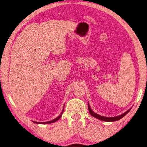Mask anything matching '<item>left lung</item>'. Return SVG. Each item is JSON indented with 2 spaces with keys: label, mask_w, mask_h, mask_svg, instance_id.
I'll list each match as a JSON object with an SVG mask.
<instances>
[{
  "label": "left lung",
  "mask_w": 147,
  "mask_h": 147,
  "mask_svg": "<svg viewBox=\"0 0 147 147\" xmlns=\"http://www.w3.org/2000/svg\"><path fill=\"white\" fill-rule=\"evenodd\" d=\"M88 111H89V112L90 114H91L93 117H94L96 119H98L99 120H101V121H118L121 119L122 117H123L124 115H126L128 112H129V111L131 110V109H129L128 111H126V112H124V113H123V114H121L120 115H118V116H115V117H104V116H102V115H100L97 114L95 113L94 112H93L92 110L91 109V108H90V105L88 103Z\"/></svg>",
  "instance_id": "8db88e82"
}]
</instances>
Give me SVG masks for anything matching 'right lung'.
Returning a JSON list of instances; mask_svg holds the SVG:
<instances>
[{
	"instance_id": "obj_1",
	"label": "right lung",
	"mask_w": 147,
	"mask_h": 147,
	"mask_svg": "<svg viewBox=\"0 0 147 147\" xmlns=\"http://www.w3.org/2000/svg\"><path fill=\"white\" fill-rule=\"evenodd\" d=\"M63 111H64V109H63V110H62V112L61 114L60 115H59V117H56L55 119H53V120H52V121H49V122H44V123H39V122H34V123H36V124H50V123H54V122L57 121V120H59V119L61 118V115H62V113H63Z\"/></svg>"
}]
</instances>
